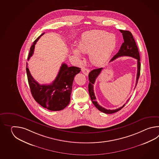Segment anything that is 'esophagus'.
<instances>
[{
	"instance_id": "34e87169",
	"label": "esophagus",
	"mask_w": 159,
	"mask_h": 159,
	"mask_svg": "<svg viewBox=\"0 0 159 159\" xmlns=\"http://www.w3.org/2000/svg\"><path fill=\"white\" fill-rule=\"evenodd\" d=\"M82 72L85 75L87 76L89 75V70H88V69H86V68H82Z\"/></svg>"
}]
</instances>
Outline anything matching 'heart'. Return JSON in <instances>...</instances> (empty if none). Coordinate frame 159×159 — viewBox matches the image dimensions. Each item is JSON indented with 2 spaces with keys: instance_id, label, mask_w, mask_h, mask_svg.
I'll return each mask as SVG.
<instances>
[{
  "instance_id": "obj_1",
  "label": "heart",
  "mask_w": 159,
  "mask_h": 159,
  "mask_svg": "<svg viewBox=\"0 0 159 159\" xmlns=\"http://www.w3.org/2000/svg\"><path fill=\"white\" fill-rule=\"evenodd\" d=\"M116 45L115 36L101 30H94L86 32L78 44V49L73 52L79 58H82L80 51L89 53V59L95 66H101L108 60Z\"/></svg>"
}]
</instances>
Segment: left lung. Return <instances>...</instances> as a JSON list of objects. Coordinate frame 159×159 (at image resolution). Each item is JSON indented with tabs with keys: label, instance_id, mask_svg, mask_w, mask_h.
I'll return each mask as SVG.
<instances>
[{
	"label": "left lung",
	"instance_id": "1",
	"mask_svg": "<svg viewBox=\"0 0 159 159\" xmlns=\"http://www.w3.org/2000/svg\"><path fill=\"white\" fill-rule=\"evenodd\" d=\"M120 32L123 34V37L124 39V43H123L122 46L120 48L118 52L115 54V56L111 60V61L114 60L116 58L122 57V56H129L131 57L134 58L137 60L138 62V71H137V75H136V81L135 88L137 85L138 82L139 78L140 73V55L139 52L138 48L136 44L135 39L132 36V34L129 30H120ZM103 68H98L96 69H94L91 70L89 74V84L88 86L89 88V92L90 97L91 98V101L93 103L94 105L95 106L98 108V110L101 111L103 112L106 114H112L116 112H118L120 110L125 106V104L122 106V107L115 110H107L106 108L102 107L101 106L99 105L98 102L95 101L96 98L95 96L94 92V84L96 78H97L98 75L101 73ZM129 99L127 102L129 101Z\"/></svg>",
	"mask_w": 159,
	"mask_h": 159
}]
</instances>
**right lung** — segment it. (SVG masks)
Instances as JSON below:
<instances>
[{
    "mask_svg": "<svg viewBox=\"0 0 159 159\" xmlns=\"http://www.w3.org/2000/svg\"><path fill=\"white\" fill-rule=\"evenodd\" d=\"M44 34H41L34 41L30 47L28 60L34 54L35 44ZM26 71L30 92L34 100L48 110L60 111L69 104L74 78L75 75L80 72L81 69L76 66L69 67L66 64L63 63L57 76L49 84H39L35 81L30 75L27 63Z\"/></svg>",
    "mask_w": 159,
    "mask_h": 159,
    "instance_id": "obj_1",
    "label": "right lung"
}]
</instances>
